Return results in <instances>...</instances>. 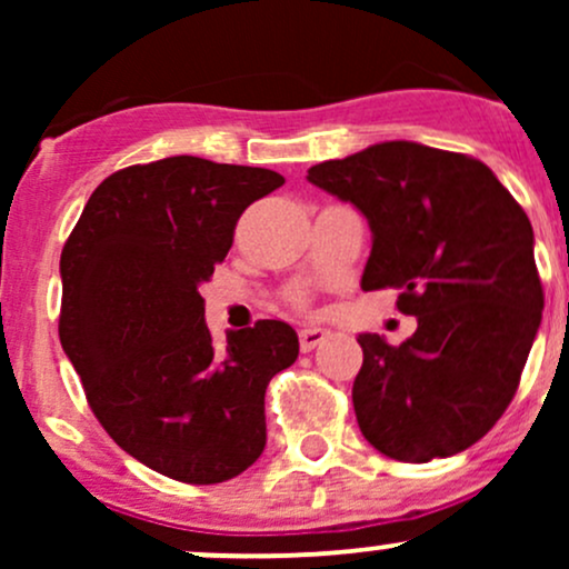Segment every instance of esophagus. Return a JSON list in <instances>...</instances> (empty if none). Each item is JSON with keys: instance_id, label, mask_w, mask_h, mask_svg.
<instances>
[{"instance_id": "1", "label": "esophagus", "mask_w": 569, "mask_h": 569, "mask_svg": "<svg viewBox=\"0 0 569 569\" xmlns=\"http://www.w3.org/2000/svg\"><path fill=\"white\" fill-rule=\"evenodd\" d=\"M326 337H329V331H326V329H318V326H307V329L299 331V348H302V352L316 350Z\"/></svg>"}]
</instances>
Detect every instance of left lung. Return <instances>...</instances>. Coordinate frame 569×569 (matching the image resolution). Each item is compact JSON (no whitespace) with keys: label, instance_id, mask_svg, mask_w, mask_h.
<instances>
[{"label":"left lung","instance_id":"1","mask_svg":"<svg viewBox=\"0 0 569 569\" xmlns=\"http://www.w3.org/2000/svg\"><path fill=\"white\" fill-rule=\"evenodd\" d=\"M369 219L361 289H398L407 342L361 335L352 409L371 447L401 462L468 449L513 401L543 316L525 208L481 160L385 141L307 171Z\"/></svg>","mask_w":569,"mask_h":569}]
</instances>
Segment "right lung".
Returning <instances> with one entry per match:
<instances>
[{
    "label": "right lung",
    "mask_w": 569,
    "mask_h": 569,
    "mask_svg": "<svg viewBox=\"0 0 569 569\" xmlns=\"http://www.w3.org/2000/svg\"><path fill=\"white\" fill-rule=\"evenodd\" d=\"M283 181L192 154L122 168L61 251L58 337L84 398L117 447L168 479L219 485L264 452V390L297 361V331L257 321L219 350L198 289L240 213Z\"/></svg>",
    "instance_id": "right-lung-1"
}]
</instances>
